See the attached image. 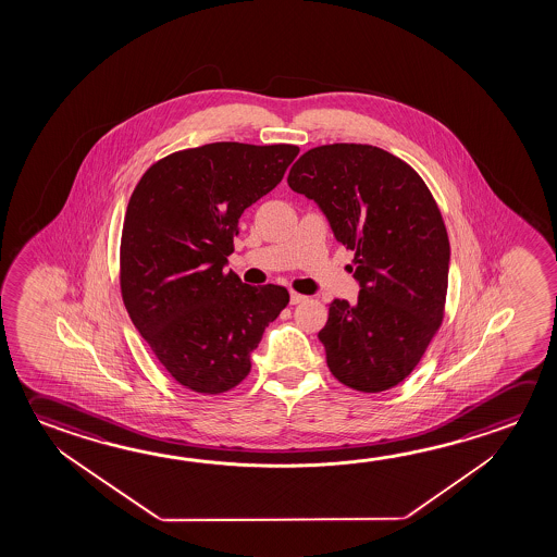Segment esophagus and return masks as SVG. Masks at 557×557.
Here are the masks:
<instances>
[{
  "instance_id": "obj_1",
  "label": "esophagus",
  "mask_w": 557,
  "mask_h": 557,
  "mask_svg": "<svg viewBox=\"0 0 557 557\" xmlns=\"http://www.w3.org/2000/svg\"><path fill=\"white\" fill-rule=\"evenodd\" d=\"M307 301V297L301 295V293L292 292V305H299V302Z\"/></svg>"
}]
</instances>
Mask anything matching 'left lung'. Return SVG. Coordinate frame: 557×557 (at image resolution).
Listing matches in <instances>:
<instances>
[{"instance_id":"8db88e82","label":"left lung","mask_w":557,"mask_h":557,"mask_svg":"<svg viewBox=\"0 0 557 557\" xmlns=\"http://www.w3.org/2000/svg\"><path fill=\"white\" fill-rule=\"evenodd\" d=\"M287 184L319 203L356 255L357 302H330L319 332L330 371L359 393L393 388L445 317L450 245L437 201L410 164L366 144L312 147Z\"/></svg>"}]
</instances>
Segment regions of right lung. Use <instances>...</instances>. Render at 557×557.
<instances>
[{
    "label": "right lung",
    "mask_w": 557,
    "mask_h": 557,
    "mask_svg": "<svg viewBox=\"0 0 557 557\" xmlns=\"http://www.w3.org/2000/svg\"><path fill=\"white\" fill-rule=\"evenodd\" d=\"M299 147L218 141L151 164L132 191L120 240V292L137 332L176 383L221 394L250 373L289 293L225 272L238 220L282 183Z\"/></svg>",
    "instance_id": "right-lung-1"
}]
</instances>
